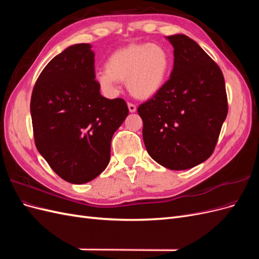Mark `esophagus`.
Instances as JSON below:
<instances>
[{
	"mask_svg": "<svg viewBox=\"0 0 259 259\" xmlns=\"http://www.w3.org/2000/svg\"><path fill=\"white\" fill-rule=\"evenodd\" d=\"M128 110H130V112H135L136 110H137V107H136V105H134V104H132V103H128Z\"/></svg>",
	"mask_w": 259,
	"mask_h": 259,
	"instance_id": "34e87169",
	"label": "esophagus"
}]
</instances>
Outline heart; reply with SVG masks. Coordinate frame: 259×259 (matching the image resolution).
I'll use <instances>...</instances> for the list:
<instances>
[{
	"instance_id": "b5f03b06",
	"label": "heart",
	"mask_w": 259,
	"mask_h": 259,
	"mask_svg": "<svg viewBox=\"0 0 259 259\" xmlns=\"http://www.w3.org/2000/svg\"><path fill=\"white\" fill-rule=\"evenodd\" d=\"M169 67V55L163 46L132 44L109 56L106 70L96 73V81L108 92H115L117 82H126L133 96L146 99L163 88Z\"/></svg>"
}]
</instances>
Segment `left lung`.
Instances as JSON below:
<instances>
[{
	"instance_id": "left-lung-1",
	"label": "left lung",
	"mask_w": 259,
	"mask_h": 259,
	"mask_svg": "<svg viewBox=\"0 0 259 259\" xmlns=\"http://www.w3.org/2000/svg\"><path fill=\"white\" fill-rule=\"evenodd\" d=\"M167 40L174 48L170 77L137 111L148 153L162 166L182 170L214 152L228 99L221 68L197 42L184 34Z\"/></svg>"
}]
</instances>
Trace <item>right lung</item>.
I'll return each instance as SVG.
<instances>
[{"label":"right lung","mask_w":259,"mask_h":259,"mask_svg":"<svg viewBox=\"0 0 259 259\" xmlns=\"http://www.w3.org/2000/svg\"><path fill=\"white\" fill-rule=\"evenodd\" d=\"M91 45L70 46L38 75L30 103L36 149L60 178L85 184L110 161L111 139L128 115L122 98L100 95Z\"/></svg>","instance_id":"right-lung-1"}]
</instances>
